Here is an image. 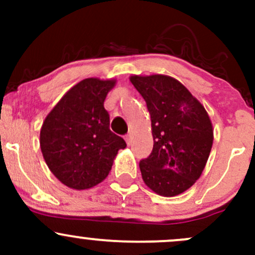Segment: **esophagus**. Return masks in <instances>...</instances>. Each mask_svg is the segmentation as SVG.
<instances>
[{"instance_id": "obj_1", "label": "esophagus", "mask_w": 255, "mask_h": 255, "mask_svg": "<svg viewBox=\"0 0 255 255\" xmlns=\"http://www.w3.org/2000/svg\"><path fill=\"white\" fill-rule=\"evenodd\" d=\"M125 140H126V143H127L128 145H129L130 142H132V137H130V134L125 135Z\"/></svg>"}]
</instances>
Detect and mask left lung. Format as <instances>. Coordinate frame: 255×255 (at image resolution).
Returning a JSON list of instances; mask_svg holds the SVG:
<instances>
[{
	"label": "left lung",
	"mask_w": 255,
	"mask_h": 255,
	"mask_svg": "<svg viewBox=\"0 0 255 255\" xmlns=\"http://www.w3.org/2000/svg\"><path fill=\"white\" fill-rule=\"evenodd\" d=\"M151 120L154 145L139 163L146 186L165 197L182 194L201 176L213 143V128L205 107L176 79L133 75Z\"/></svg>",
	"instance_id": "left-lung-1"
}]
</instances>
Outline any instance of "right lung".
Returning a JSON list of instances; mask_svg holds the SVG:
<instances>
[{"mask_svg": "<svg viewBox=\"0 0 255 255\" xmlns=\"http://www.w3.org/2000/svg\"><path fill=\"white\" fill-rule=\"evenodd\" d=\"M116 80L89 78L71 87L49 112L40 129V149L59 181L75 190L96 186L111 171L125 139L110 129L104 102Z\"/></svg>", "mask_w": 255, "mask_h": 255, "instance_id": "obj_1", "label": "right lung"}]
</instances>
